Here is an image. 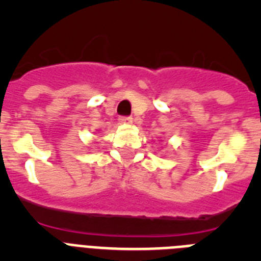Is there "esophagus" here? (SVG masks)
Segmentation results:
<instances>
[{
    "label": "esophagus",
    "instance_id": "esophagus-1",
    "mask_svg": "<svg viewBox=\"0 0 261 261\" xmlns=\"http://www.w3.org/2000/svg\"><path fill=\"white\" fill-rule=\"evenodd\" d=\"M120 124H132L133 123V119L130 116H121L119 119Z\"/></svg>",
    "mask_w": 261,
    "mask_h": 261
}]
</instances>
